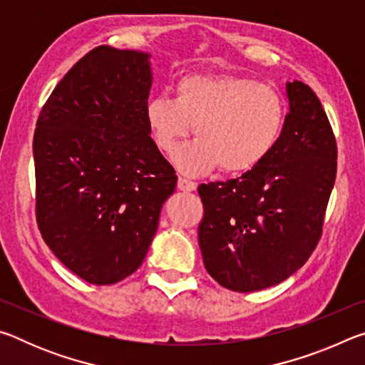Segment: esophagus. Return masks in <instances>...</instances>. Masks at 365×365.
I'll use <instances>...</instances> for the list:
<instances>
[{
  "instance_id": "34e87169",
  "label": "esophagus",
  "mask_w": 365,
  "mask_h": 365,
  "mask_svg": "<svg viewBox=\"0 0 365 365\" xmlns=\"http://www.w3.org/2000/svg\"><path fill=\"white\" fill-rule=\"evenodd\" d=\"M177 187H178V190H182V191H195L196 187H197V183L193 182V180H188V178L178 177Z\"/></svg>"
}]
</instances>
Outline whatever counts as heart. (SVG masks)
Here are the masks:
<instances>
[{"label": "heart", "mask_w": 365, "mask_h": 365, "mask_svg": "<svg viewBox=\"0 0 365 365\" xmlns=\"http://www.w3.org/2000/svg\"><path fill=\"white\" fill-rule=\"evenodd\" d=\"M146 123L160 151L172 153L193 130L197 140L174 153L183 174L200 175L219 165L227 174L257 168L274 151L285 125V101L274 86L230 73H191L174 98L148 100Z\"/></svg>", "instance_id": "heart-1"}]
</instances>
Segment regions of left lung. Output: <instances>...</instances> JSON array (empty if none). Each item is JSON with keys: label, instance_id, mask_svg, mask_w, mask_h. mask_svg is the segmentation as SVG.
I'll use <instances>...</instances> for the list:
<instances>
[{"label": "left lung", "instance_id": "8db88e82", "mask_svg": "<svg viewBox=\"0 0 365 365\" xmlns=\"http://www.w3.org/2000/svg\"><path fill=\"white\" fill-rule=\"evenodd\" d=\"M289 113L265 160L242 177L201 183L197 227L207 274L248 293L277 285L306 264L322 237L338 148L312 88L287 83Z\"/></svg>", "mask_w": 365, "mask_h": 365}]
</instances>
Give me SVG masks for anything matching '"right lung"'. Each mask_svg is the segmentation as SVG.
Segmentation results:
<instances>
[{
    "label": "right lung",
    "mask_w": 365,
    "mask_h": 365,
    "mask_svg": "<svg viewBox=\"0 0 365 365\" xmlns=\"http://www.w3.org/2000/svg\"><path fill=\"white\" fill-rule=\"evenodd\" d=\"M150 88L146 53L101 45L72 66L36 120V225L54 256L93 285L140 267L177 187L150 137Z\"/></svg>",
    "instance_id": "1"
}]
</instances>
